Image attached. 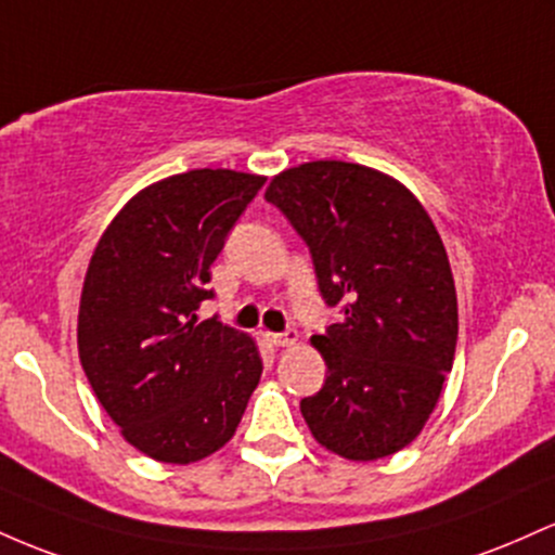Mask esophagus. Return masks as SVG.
I'll use <instances>...</instances> for the list:
<instances>
[{
	"label": "esophagus",
	"mask_w": 555,
	"mask_h": 555,
	"mask_svg": "<svg viewBox=\"0 0 555 555\" xmlns=\"http://www.w3.org/2000/svg\"><path fill=\"white\" fill-rule=\"evenodd\" d=\"M264 340L270 346H278V348L294 346L298 340V333L296 330H285V333H264Z\"/></svg>",
	"instance_id": "34e87169"
}]
</instances>
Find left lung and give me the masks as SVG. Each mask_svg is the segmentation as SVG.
Wrapping results in <instances>:
<instances>
[{"mask_svg": "<svg viewBox=\"0 0 555 555\" xmlns=\"http://www.w3.org/2000/svg\"><path fill=\"white\" fill-rule=\"evenodd\" d=\"M309 246L320 294L340 320L311 344L327 364L301 414L317 443L375 462L422 433L456 353L451 264L409 189L372 167L320 159L264 194Z\"/></svg>", "mask_w": 555, "mask_h": 555, "instance_id": "obj_1", "label": "left lung"}]
</instances>
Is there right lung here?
<instances>
[{"label":"right lung","mask_w":555,"mask_h":555,"mask_svg":"<svg viewBox=\"0 0 555 555\" xmlns=\"http://www.w3.org/2000/svg\"><path fill=\"white\" fill-rule=\"evenodd\" d=\"M264 185L235 170H189L135 194L93 251L78 353L122 438L191 464L233 438L261 377L259 348L217 317L198 322L211 261Z\"/></svg>","instance_id":"obj_1"}]
</instances>
